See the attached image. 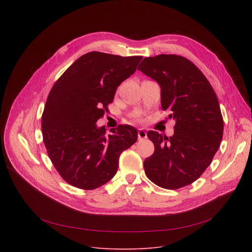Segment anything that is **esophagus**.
<instances>
[{"label": "esophagus", "instance_id": "1", "mask_svg": "<svg viewBox=\"0 0 252 252\" xmlns=\"http://www.w3.org/2000/svg\"><path fill=\"white\" fill-rule=\"evenodd\" d=\"M137 136H138V139H145V138H147L146 130L143 129V128H139L138 131H137Z\"/></svg>", "mask_w": 252, "mask_h": 252}]
</instances>
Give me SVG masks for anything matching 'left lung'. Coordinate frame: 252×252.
Here are the masks:
<instances>
[{"label": "left lung", "instance_id": "1", "mask_svg": "<svg viewBox=\"0 0 252 252\" xmlns=\"http://www.w3.org/2000/svg\"><path fill=\"white\" fill-rule=\"evenodd\" d=\"M137 69L157 81L161 89V109L172 112V136L150 130L155 153L143 161L147 176L155 185L177 189L204 172L217 154L223 135L220 102L201 70L177 55L145 58Z\"/></svg>", "mask_w": 252, "mask_h": 252}]
</instances>
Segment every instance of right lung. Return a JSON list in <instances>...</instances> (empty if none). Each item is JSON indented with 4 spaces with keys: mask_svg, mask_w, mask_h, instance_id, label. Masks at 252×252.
<instances>
[{
    "mask_svg": "<svg viewBox=\"0 0 252 252\" xmlns=\"http://www.w3.org/2000/svg\"><path fill=\"white\" fill-rule=\"evenodd\" d=\"M142 57L90 52L70 64L53 86L42 115L49 158L62 178L81 189H94L115 176L121 154L137 139V130L119 126L106 133L96 122L109 111L118 87Z\"/></svg>",
    "mask_w": 252,
    "mask_h": 252,
    "instance_id": "obj_1",
    "label": "right lung"
}]
</instances>
